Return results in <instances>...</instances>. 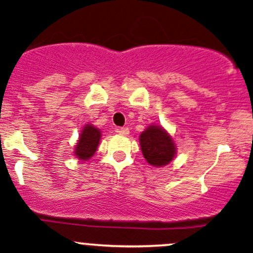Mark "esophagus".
<instances>
[{"label": "esophagus", "instance_id": "34e87169", "mask_svg": "<svg viewBox=\"0 0 253 253\" xmlns=\"http://www.w3.org/2000/svg\"><path fill=\"white\" fill-rule=\"evenodd\" d=\"M116 132H118L119 134H122V135H127L129 133V129L127 128V127H121V128H118L116 129Z\"/></svg>", "mask_w": 253, "mask_h": 253}]
</instances>
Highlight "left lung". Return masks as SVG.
Instances as JSON below:
<instances>
[{
	"mask_svg": "<svg viewBox=\"0 0 253 253\" xmlns=\"http://www.w3.org/2000/svg\"><path fill=\"white\" fill-rule=\"evenodd\" d=\"M143 156L149 164L161 167L169 164L175 155L172 137L160 126H149L139 137Z\"/></svg>",
	"mask_w": 253,
	"mask_h": 253,
	"instance_id": "left-lung-1",
	"label": "left lung"
}]
</instances>
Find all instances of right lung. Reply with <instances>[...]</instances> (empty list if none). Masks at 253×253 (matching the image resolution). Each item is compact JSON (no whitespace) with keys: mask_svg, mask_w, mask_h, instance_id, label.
<instances>
[{"mask_svg":"<svg viewBox=\"0 0 253 253\" xmlns=\"http://www.w3.org/2000/svg\"><path fill=\"white\" fill-rule=\"evenodd\" d=\"M100 140V131L92 125H86L80 133L79 142L76 144L75 155L80 160H88L97 151Z\"/></svg>","mask_w":253,"mask_h":253,"instance_id":"right-lung-1","label":"right lung"}]
</instances>
